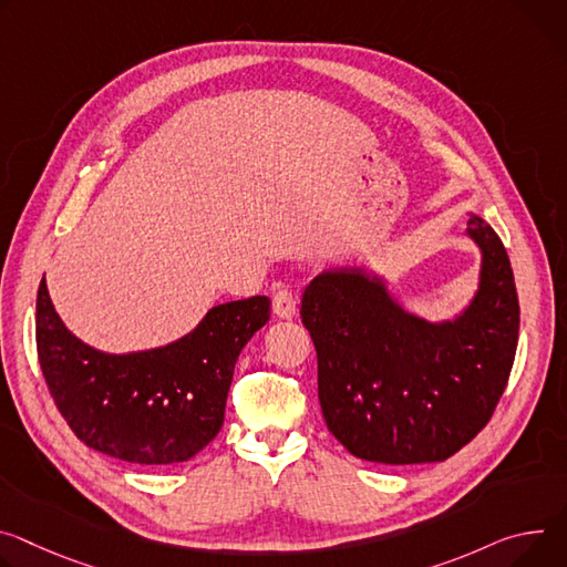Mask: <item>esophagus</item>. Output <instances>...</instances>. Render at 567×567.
<instances>
[{"mask_svg": "<svg viewBox=\"0 0 567 567\" xmlns=\"http://www.w3.org/2000/svg\"><path fill=\"white\" fill-rule=\"evenodd\" d=\"M274 315L278 319H293L296 315V296L291 289H278L274 293Z\"/></svg>", "mask_w": 567, "mask_h": 567, "instance_id": "obj_1", "label": "esophagus"}]
</instances>
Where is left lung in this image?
Wrapping results in <instances>:
<instances>
[{"instance_id":"obj_1","label":"left lung","mask_w":567,"mask_h":567,"mask_svg":"<svg viewBox=\"0 0 567 567\" xmlns=\"http://www.w3.org/2000/svg\"><path fill=\"white\" fill-rule=\"evenodd\" d=\"M466 233L482 252L480 285L454 319L406 312L357 267L305 287L321 411L350 454L391 466L445 461L491 421L516 359L520 305L495 230L471 213Z\"/></svg>"}]
</instances>
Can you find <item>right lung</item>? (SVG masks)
I'll return each mask as SVG.
<instances>
[{"mask_svg":"<svg viewBox=\"0 0 567 567\" xmlns=\"http://www.w3.org/2000/svg\"><path fill=\"white\" fill-rule=\"evenodd\" d=\"M269 315L267 296L224 302L178 341L113 354L65 328L42 278L38 359L51 398L87 447L142 466H167L189 461L219 434L237 357Z\"/></svg>","mask_w":567,"mask_h":567,"instance_id":"1","label":"right lung"}]
</instances>
